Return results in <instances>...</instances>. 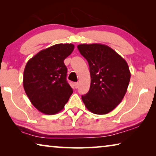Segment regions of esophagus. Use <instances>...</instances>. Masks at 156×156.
Returning a JSON list of instances; mask_svg holds the SVG:
<instances>
[{
    "label": "esophagus",
    "mask_w": 156,
    "mask_h": 156,
    "mask_svg": "<svg viewBox=\"0 0 156 156\" xmlns=\"http://www.w3.org/2000/svg\"><path fill=\"white\" fill-rule=\"evenodd\" d=\"M74 84V87L76 89H77L78 87V83H74V84Z\"/></svg>",
    "instance_id": "34e87169"
}]
</instances>
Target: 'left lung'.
<instances>
[{
	"label": "left lung",
	"instance_id": "8db88e82",
	"mask_svg": "<svg viewBox=\"0 0 156 156\" xmlns=\"http://www.w3.org/2000/svg\"><path fill=\"white\" fill-rule=\"evenodd\" d=\"M78 49L87 60L90 89L82 100L95 114H107L122 101L130 81L127 62L114 50L102 44H81Z\"/></svg>",
	"mask_w": 156,
	"mask_h": 156
}]
</instances>
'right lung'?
I'll use <instances>...</instances> for the list:
<instances>
[{"instance_id":"obj_1","label":"right lung","mask_w":156,"mask_h":156,"mask_svg":"<svg viewBox=\"0 0 156 156\" xmlns=\"http://www.w3.org/2000/svg\"><path fill=\"white\" fill-rule=\"evenodd\" d=\"M74 49L73 44H56L41 50L26 64L23 87L39 112L53 115L63 109L73 89L67 83L64 60Z\"/></svg>"}]
</instances>
